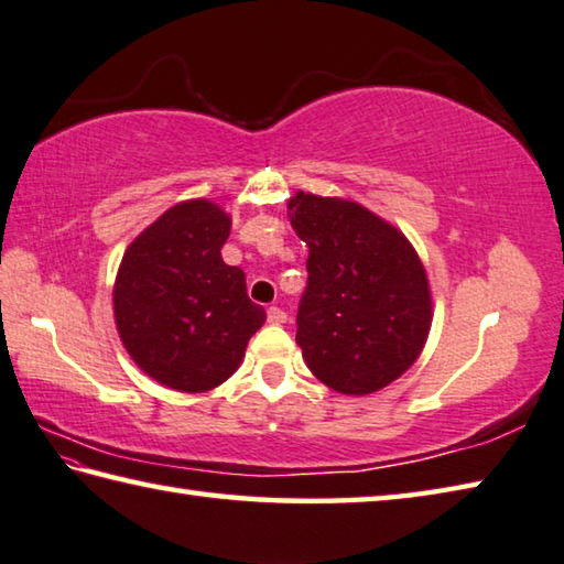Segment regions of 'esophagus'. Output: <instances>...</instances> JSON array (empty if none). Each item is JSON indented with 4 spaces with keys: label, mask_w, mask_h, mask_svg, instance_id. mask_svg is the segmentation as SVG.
Segmentation results:
<instances>
[{
    "label": "esophagus",
    "mask_w": 564,
    "mask_h": 564,
    "mask_svg": "<svg viewBox=\"0 0 564 564\" xmlns=\"http://www.w3.org/2000/svg\"><path fill=\"white\" fill-rule=\"evenodd\" d=\"M267 317H269V323H271V325H283V323H285V317H289V315H285V313L281 311V307L271 305V307H269V313H267Z\"/></svg>",
    "instance_id": "34e87169"
}]
</instances>
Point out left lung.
Returning a JSON list of instances; mask_svg holds the SVG:
<instances>
[{"mask_svg":"<svg viewBox=\"0 0 564 564\" xmlns=\"http://www.w3.org/2000/svg\"><path fill=\"white\" fill-rule=\"evenodd\" d=\"M289 219L311 249L295 333L307 369L337 393L381 391L413 367L433 325L421 257L355 200L297 191Z\"/></svg>","mask_w":564,"mask_h":564,"instance_id":"obj_1","label":"left lung"}]
</instances>
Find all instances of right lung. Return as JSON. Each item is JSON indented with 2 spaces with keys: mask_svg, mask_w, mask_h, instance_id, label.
Listing matches in <instances>:
<instances>
[{
  "mask_svg": "<svg viewBox=\"0 0 564 564\" xmlns=\"http://www.w3.org/2000/svg\"><path fill=\"white\" fill-rule=\"evenodd\" d=\"M231 217L205 197L183 200L127 247L115 281L121 345L153 381L183 393L217 389L239 369L267 313L251 303L223 247Z\"/></svg>",
  "mask_w": 564,
  "mask_h": 564,
  "instance_id": "obj_1",
  "label": "right lung"
}]
</instances>
